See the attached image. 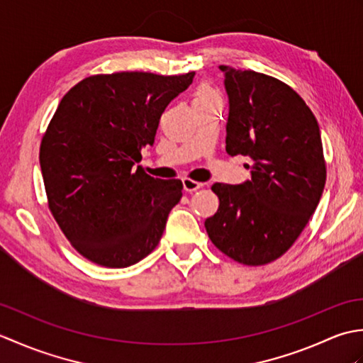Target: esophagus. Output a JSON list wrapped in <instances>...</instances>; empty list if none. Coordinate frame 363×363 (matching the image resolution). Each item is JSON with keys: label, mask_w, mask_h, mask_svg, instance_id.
Listing matches in <instances>:
<instances>
[{"label": "esophagus", "mask_w": 363, "mask_h": 363, "mask_svg": "<svg viewBox=\"0 0 363 363\" xmlns=\"http://www.w3.org/2000/svg\"><path fill=\"white\" fill-rule=\"evenodd\" d=\"M182 186H184V190H186L187 194H191V191H196L198 189H201L203 184L196 182V181H191V179H189V177H186V179H182Z\"/></svg>", "instance_id": "obj_1"}]
</instances>
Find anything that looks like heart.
<instances>
[{"label":"heart","instance_id":"obj_1","mask_svg":"<svg viewBox=\"0 0 363 363\" xmlns=\"http://www.w3.org/2000/svg\"><path fill=\"white\" fill-rule=\"evenodd\" d=\"M195 101H220V96L215 90L209 87H203L198 91Z\"/></svg>","mask_w":363,"mask_h":363}]
</instances>
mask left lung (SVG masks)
<instances>
[{"mask_svg":"<svg viewBox=\"0 0 363 363\" xmlns=\"http://www.w3.org/2000/svg\"><path fill=\"white\" fill-rule=\"evenodd\" d=\"M229 99L226 152L252 160L251 179L213 184L220 206L204 226L212 243L245 265H265L303 233L326 184L321 134L287 84L220 65Z\"/></svg>","mask_w":363,"mask_h":363,"instance_id":"left-lung-1","label":"left lung"}]
</instances>
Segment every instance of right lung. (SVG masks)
<instances>
[{
  "mask_svg": "<svg viewBox=\"0 0 363 363\" xmlns=\"http://www.w3.org/2000/svg\"><path fill=\"white\" fill-rule=\"evenodd\" d=\"M194 76L96 74L62 98L42 138L40 168L52 217L84 257L125 268L157 246L182 182L154 179L138 162Z\"/></svg>",
  "mask_w": 363,
  "mask_h": 363,
  "instance_id": "obj_1",
  "label": "right lung"
}]
</instances>
